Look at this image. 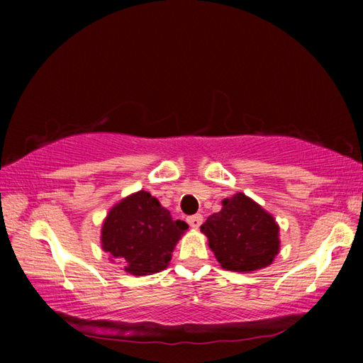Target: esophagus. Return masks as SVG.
Listing matches in <instances>:
<instances>
[{"instance_id":"34e87169","label":"esophagus","mask_w":363,"mask_h":363,"mask_svg":"<svg viewBox=\"0 0 363 363\" xmlns=\"http://www.w3.org/2000/svg\"><path fill=\"white\" fill-rule=\"evenodd\" d=\"M187 223H189L190 227H192V229H199V227L201 225V223H203V216H201V214H195V216H189V218H187Z\"/></svg>"}]
</instances>
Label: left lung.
Returning <instances> with one entry per match:
<instances>
[{
	"instance_id": "obj_1",
	"label": "left lung",
	"mask_w": 363,
	"mask_h": 363,
	"mask_svg": "<svg viewBox=\"0 0 363 363\" xmlns=\"http://www.w3.org/2000/svg\"><path fill=\"white\" fill-rule=\"evenodd\" d=\"M200 229L225 270L264 269L279 255V224L272 214L242 192L223 200V210L211 214Z\"/></svg>"
}]
</instances>
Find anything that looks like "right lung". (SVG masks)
Here are the masks:
<instances>
[{
  "mask_svg": "<svg viewBox=\"0 0 363 363\" xmlns=\"http://www.w3.org/2000/svg\"><path fill=\"white\" fill-rule=\"evenodd\" d=\"M187 229L184 220L171 218L155 196L139 190L108 211L101 243L128 274L150 275L168 267L171 253Z\"/></svg>",
  "mask_w": 363,
  "mask_h": 363,
  "instance_id": "1",
  "label": "right lung"
}]
</instances>
